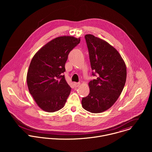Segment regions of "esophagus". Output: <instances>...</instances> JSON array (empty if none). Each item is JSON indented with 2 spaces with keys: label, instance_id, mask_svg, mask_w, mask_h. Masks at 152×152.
Here are the masks:
<instances>
[{
  "label": "esophagus",
  "instance_id": "1",
  "mask_svg": "<svg viewBox=\"0 0 152 152\" xmlns=\"http://www.w3.org/2000/svg\"><path fill=\"white\" fill-rule=\"evenodd\" d=\"M74 85H75V86L76 87H79L80 86V83H75Z\"/></svg>",
  "mask_w": 152,
  "mask_h": 152
}]
</instances>
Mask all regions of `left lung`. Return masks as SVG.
Here are the masks:
<instances>
[{
	"instance_id": "left-lung-1",
	"label": "left lung",
	"mask_w": 152,
	"mask_h": 152,
	"mask_svg": "<svg viewBox=\"0 0 152 152\" xmlns=\"http://www.w3.org/2000/svg\"><path fill=\"white\" fill-rule=\"evenodd\" d=\"M92 75L97 78L88 83L89 94L83 98V108L91 113H101L117 101L126 80V66L119 52L106 41L86 34Z\"/></svg>"
}]
</instances>
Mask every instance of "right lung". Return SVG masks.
<instances>
[{
	"label": "right lung",
	"mask_w": 152,
	"mask_h": 152,
	"mask_svg": "<svg viewBox=\"0 0 152 152\" xmlns=\"http://www.w3.org/2000/svg\"><path fill=\"white\" fill-rule=\"evenodd\" d=\"M80 42V37L64 36L45 44L33 56L27 74L29 92L37 105L45 112L63 108L70 92L64 75L69 52Z\"/></svg>",
	"instance_id": "obj_1"
}]
</instances>
